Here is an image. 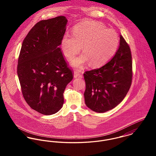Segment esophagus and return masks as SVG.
I'll list each match as a JSON object with an SVG mask.
<instances>
[{"mask_svg": "<svg viewBox=\"0 0 156 156\" xmlns=\"http://www.w3.org/2000/svg\"><path fill=\"white\" fill-rule=\"evenodd\" d=\"M81 75V71L78 70V69H75L74 71V77L77 78Z\"/></svg>", "mask_w": 156, "mask_h": 156, "instance_id": "34e87169", "label": "esophagus"}]
</instances>
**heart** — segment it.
<instances>
[{
	"label": "heart",
	"instance_id": "1",
	"mask_svg": "<svg viewBox=\"0 0 156 156\" xmlns=\"http://www.w3.org/2000/svg\"><path fill=\"white\" fill-rule=\"evenodd\" d=\"M119 37L113 29L95 22H85L74 26L73 36L66 33L61 43L66 57L72 59L80 50L83 54L75 58L72 66L80 68L89 63L91 67H99L108 62L116 53Z\"/></svg>",
	"mask_w": 156,
	"mask_h": 156
}]
</instances>
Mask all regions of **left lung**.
Wrapping results in <instances>:
<instances>
[{
    "label": "left lung",
    "instance_id": "1",
    "mask_svg": "<svg viewBox=\"0 0 156 156\" xmlns=\"http://www.w3.org/2000/svg\"><path fill=\"white\" fill-rule=\"evenodd\" d=\"M132 74L130 48L120 35L119 48L111 60L103 67L83 74L87 106L98 113H104L115 108L129 90Z\"/></svg>",
    "mask_w": 156,
    "mask_h": 156
}]
</instances>
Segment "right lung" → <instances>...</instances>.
<instances>
[{
  "mask_svg": "<svg viewBox=\"0 0 156 156\" xmlns=\"http://www.w3.org/2000/svg\"><path fill=\"white\" fill-rule=\"evenodd\" d=\"M67 19L59 16L35 24L23 41L17 74L29 106L50 115L64 105V92L73 78L61 48Z\"/></svg>",
  "mask_w": 156,
  "mask_h": 156,
  "instance_id": "obj_1",
  "label": "right lung"
}]
</instances>
